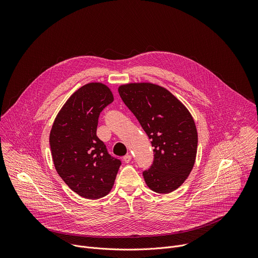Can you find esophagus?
<instances>
[{"instance_id":"obj_1","label":"esophagus","mask_w":258,"mask_h":258,"mask_svg":"<svg viewBox=\"0 0 258 258\" xmlns=\"http://www.w3.org/2000/svg\"><path fill=\"white\" fill-rule=\"evenodd\" d=\"M131 160H132V155L131 154H126L125 156H123V161L125 163H128Z\"/></svg>"}]
</instances>
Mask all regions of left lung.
<instances>
[{
	"instance_id": "8db88e82",
	"label": "left lung",
	"mask_w": 258,
	"mask_h": 258,
	"mask_svg": "<svg viewBox=\"0 0 258 258\" xmlns=\"http://www.w3.org/2000/svg\"><path fill=\"white\" fill-rule=\"evenodd\" d=\"M118 93L154 148L153 162L143 171L147 186L160 194L176 190L196 159L198 136L192 115L170 92L153 84L121 86Z\"/></svg>"
}]
</instances>
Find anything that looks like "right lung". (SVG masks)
<instances>
[{"mask_svg":"<svg viewBox=\"0 0 258 258\" xmlns=\"http://www.w3.org/2000/svg\"><path fill=\"white\" fill-rule=\"evenodd\" d=\"M112 102L113 95L105 85L88 84L67 100L50 133L58 174L73 192L87 199L106 196L121 165L97 137L100 113Z\"/></svg>","mask_w":258,"mask_h":258,"instance_id":"1","label":"right lung"}]
</instances>
